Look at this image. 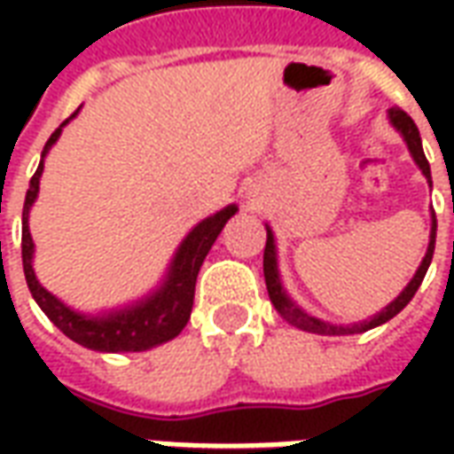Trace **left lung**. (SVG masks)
<instances>
[{"label": "left lung", "mask_w": 454, "mask_h": 454, "mask_svg": "<svg viewBox=\"0 0 454 454\" xmlns=\"http://www.w3.org/2000/svg\"><path fill=\"white\" fill-rule=\"evenodd\" d=\"M389 121L394 129L399 130L403 140H406V145H409L411 155L416 160V165L420 168V172L426 175L428 179V184L433 187V182H430V165L428 160H426V153H423V143H420V133L416 129V123L411 119L409 114L399 109V106H394L389 109ZM435 214H433V226H430V243L428 250H426V257H423V262L416 270V275L411 279L406 289L401 292L394 301H391L387 309H381L380 314L372 316L370 321H360V324H350V325H333L328 324V321H321V318H316V316H309L301 309V306H296L289 294L285 292V286H282V279H279V270H277V246H275V233H272V228L267 226V243H265V255H262V270H265V285H267V294H270V301L275 304V309L279 311V316L285 318L286 324L296 325V328H301V331H309V333H318V335H352V333H364V331H370L374 325L387 324L389 318L399 314L403 306L409 304L413 294L419 292L420 282H423V277L428 272L430 260H433V250H435Z\"/></svg>", "instance_id": "1"}]
</instances>
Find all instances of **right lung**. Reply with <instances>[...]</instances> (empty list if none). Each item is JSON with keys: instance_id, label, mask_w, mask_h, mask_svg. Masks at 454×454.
Wrapping results in <instances>:
<instances>
[{"instance_id": "add662e5", "label": "right lung", "mask_w": 454, "mask_h": 454, "mask_svg": "<svg viewBox=\"0 0 454 454\" xmlns=\"http://www.w3.org/2000/svg\"><path fill=\"white\" fill-rule=\"evenodd\" d=\"M77 112L70 119H74ZM67 121H63L60 129H55L53 136L45 143L41 165L35 169L31 184H28V192H26L24 216H21V260H24L26 285L31 289L35 304L41 306V311L70 340L80 342L82 348L99 352L150 350L155 345H162V342L177 338L182 333V328L187 325L189 316H192V306H194V286H197L201 262L208 255V250L214 246L218 233L228 223V218L238 211V207L231 204V207L221 208L214 216L204 218L201 223H197L189 231V236L182 240V246L177 247V253L169 262L162 285L153 294L140 299L136 304L123 306V309H116V311H109V314L102 316H87L74 311L70 306H65L58 296L51 294L48 289H43L41 282L35 279L34 238L28 233V211H31L35 197H38V182H41V175H43V158L48 155V150L53 148L55 140L60 138L63 126Z\"/></svg>"}]
</instances>
